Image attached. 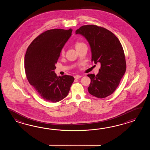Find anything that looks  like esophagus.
Segmentation results:
<instances>
[{
    "mask_svg": "<svg viewBox=\"0 0 150 150\" xmlns=\"http://www.w3.org/2000/svg\"><path fill=\"white\" fill-rule=\"evenodd\" d=\"M81 76H80V75H76L75 76H74V78L75 79H79L80 78H81Z\"/></svg>",
    "mask_w": 150,
    "mask_h": 150,
    "instance_id": "1",
    "label": "esophagus"
}]
</instances>
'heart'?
<instances>
[{
  "instance_id": "1",
  "label": "heart",
  "mask_w": 150,
  "mask_h": 150,
  "mask_svg": "<svg viewBox=\"0 0 150 150\" xmlns=\"http://www.w3.org/2000/svg\"><path fill=\"white\" fill-rule=\"evenodd\" d=\"M84 45H86L84 43H83V42H77L75 43L74 46H75V48L76 49V50H77V49H79L80 48H81L82 46ZM64 53H65V51H64V49H62V51H61V54H62V55H63L64 54Z\"/></svg>"
}]
</instances>
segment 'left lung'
<instances>
[{
  "label": "left lung",
  "mask_w": 150,
  "mask_h": 150,
  "mask_svg": "<svg viewBox=\"0 0 150 150\" xmlns=\"http://www.w3.org/2000/svg\"><path fill=\"white\" fill-rule=\"evenodd\" d=\"M88 42L92 61L100 63L97 75L89 74L88 92L98 98L111 95L118 87L126 71L125 52L118 38L108 29L94 25H83L76 31Z\"/></svg>",
  "instance_id": "obj_1"
}]
</instances>
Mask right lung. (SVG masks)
<instances>
[{"instance_id":"obj_1","label":"right lung","mask_w":150,"mask_h":150,"mask_svg":"<svg viewBox=\"0 0 150 150\" xmlns=\"http://www.w3.org/2000/svg\"><path fill=\"white\" fill-rule=\"evenodd\" d=\"M72 32V29L48 30L38 35L27 49V78L38 95L48 102H58L65 98L74 83L73 76H57L54 71L61 50Z\"/></svg>"}]
</instances>
